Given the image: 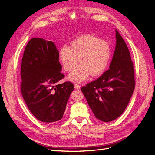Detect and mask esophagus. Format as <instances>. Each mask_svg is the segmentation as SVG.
<instances>
[{
    "label": "esophagus",
    "instance_id": "1",
    "mask_svg": "<svg viewBox=\"0 0 155 155\" xmlns=\"http://www.w3.org/2000/svg\"><path fill=\"white\" fill-rule=\"evenodd\" d=\"M74 87L75 89H81V87H80V85H78V84H74Z\"/></svg>",
    "mask_w": 155,
    "mask_h": 155
}]
</instances>
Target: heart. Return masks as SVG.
<instances>
[{"instance_id": "obj_1", "label": "heart", "mask_w": 155, "mask_h": 155, "mask_svg": "<svg viewBox=\"0 0 155 155\" xmlns=\"http://www.w3.org/2000/svg\"><path fill=\"white\" fill-rule=\"evenodd\" d=\"M111 55L110 47L106 41L91 34H86L73 41L70 47L63 46L59 51V59L66 72L70 73L78 63L80 65L69 75L73 82H81L91 74L96 77L107 68Z\"/></svg>"}]
</instances>
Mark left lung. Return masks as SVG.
<instances>
[{
  "instance_id": "8db88e82",
  "label": "left lung",
  "mask_w": 155,
  "mask_h": 155,
  "mask_svg": "<svg viewBox=\"0 0 155 155\" xmlns=\"http://www.w3.org/2000/svg\"><path fill=\"white\" fill-rule=\"evenodd\" d=\"M116 45L110 68L81 90L95 117L110 122L121 115L135 89L133 62L128 48L116 30Z\"/></svg>"
}]
</instances>
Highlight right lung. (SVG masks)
Masks as SVG:
<instances>
[{"mask_svg":"<svg viewBox=\"0 0 155 155\" xmlns=\"http://www.w3.org/2000/svg\"><path fill=\"white\" fill-rule=\"evenodd\" d=\"M59 51L52 41L32 38L26 45L21 64V93L28 109L45 123L59 121L74 89L61 71Z\"/></svg>","mask_w":155,"mask_h":155,"instance_id":"1","label":"right lung"}]
</instances>
